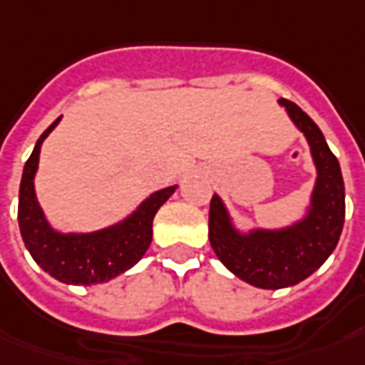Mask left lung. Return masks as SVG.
Segmentation results:
<instances>
[{
	"instance_id": "1",
	"label": "left lung",
	"mask_w": 365,
	"mask_h": 365,
	"mask_svg": "<svg viewBox=\"0 0 365 365\" xmlns=\"http://www.w3.org/2000/svg\"><path fill=\"white\" fill-rule=\"evenodd\" d=\"M312 150L318 178L308 216L282 230L236 232L220 198H210L208 240L232 274L256 288L278 290L302 282L334 252L344 228L346 192L340 163L322 130L296 103L280 99Z\"/></svg>"
}]
</instances>
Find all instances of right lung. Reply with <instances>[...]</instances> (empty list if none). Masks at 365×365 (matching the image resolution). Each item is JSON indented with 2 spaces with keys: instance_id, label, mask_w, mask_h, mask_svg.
<instances>
[{
  "instance_id": "add662e5",
  "label": "right lung",
  "mask_w": 365,
  "mask_h": 365,
  "mask_svg": "<svg viewBox=\"0 0 365 365\" xmlns=\"http://www.w3.org/2000/svg\"><path fill=\"white\" fill-rule=\"evenodd\" d=\"M61 119H57L35 143L31 157L27 158L19 187V230L25 246L34 260L45 272L65 284H99L109 282L145 256L153 240V218L157 210L177 190L167 187L153 192L129 218L119 225L103 228L89 235H61L55 232L37 198L34 177L37 173L41 143Z\"/></svg>"
}]
</instances>
